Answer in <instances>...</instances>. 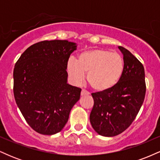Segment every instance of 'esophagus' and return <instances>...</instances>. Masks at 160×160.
Segmentation results:
<instances>
[{
  "label": "esophagus",
  "instance_id": "obj_1",
  "mask_svg": "<svg viewBox=\"0 0 160 160\" xmlns=\"http://www.w3.org/2000/svg\"><path fill=\"white\" fill-rule=\"evenodd\" d=\"M89 95V92L85 90V89H82V91H81V95H82V96H83V95Z\"/></svg>",
  "mask_w": 160,
  "mask_h": 160
}]
</instances>
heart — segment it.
I'll return each mask as SVG.
<instances>
[{"label": "heart", "mask_w": 160, "mask_h": 160, "mask_svg": "<svg viewBox=\"0 0 160 160\" xmlns=\"http://www.w3.org/2000/svg\"><path fill=\"white\" fill-rule=\"evenodd\" d=\"M67 71L71 82L81 83L85 78L95 91L111 90L117 85L124 71V61L120 54L108 49H95L84 51L78 56V61L70 58Z\"/></svg>", "instance_id": "heart-1"}]
</instances>
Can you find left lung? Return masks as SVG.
Instances as JSON below:
<instances>
[{"label": "left lung", "mask_w": 160, "mask_h": 160, "mask_svg": "<svg viewBox=\"0 0 160 160\" xmlns=\"http://www.w3.org/2000/svg\"><path fill=\"white\" fill-rule=\"evenodd\" d=\"M118 48L123 55L124 71L117 85L111 90L92 93L94 105L89 116L98 135L113 137L132 123L146 93L144 66L128 49Z\"/></svg>", "instance_id": "8db88e82"}]
</instances>
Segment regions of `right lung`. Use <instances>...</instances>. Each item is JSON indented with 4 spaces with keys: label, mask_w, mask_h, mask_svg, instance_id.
<instances>
[{
    "label": "right lung",
    "mask_w": 160,
    "mask_h": 160,
    "mask_svg": "<svg viewBox=\"0 0 160 160\" xmlns=\"http://www.w3.org/2000/svg\"><path fill=\"white\" fill-rule=\"evenodd\" d=\"M77 43L44 40L29 47L13 70V93L28 124L37 132L62 131L81 89L68 83L67 63Z\"/></svg>",
    "instance_id": "1"
}]
</instances>
